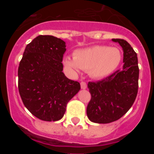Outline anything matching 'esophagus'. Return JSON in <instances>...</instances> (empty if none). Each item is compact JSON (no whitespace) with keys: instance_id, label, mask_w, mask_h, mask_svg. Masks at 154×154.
<instances>
[{"instance_id":"obj_1","label":"esophagus","mask_w":154,"mask_h":154,"mask_svg":"<svg viewBox=\"0 0 154 154\" xmlns=\"http://www.w3.org/2000/svg\"><path fill=\"white\" fill-rule=\"evenodd\" d=\"M80 85H81V88L82 89H86L87 85H86V82H85L82 81L81 82H80Z\"/></svg>"}]
</instances>
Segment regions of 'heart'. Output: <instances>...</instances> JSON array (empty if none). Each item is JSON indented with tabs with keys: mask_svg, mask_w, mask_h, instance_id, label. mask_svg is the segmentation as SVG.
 <instances>
[{
	"mask_svg": "<svg viewBox=\"0 0 154 154\" xmlns=\"http://www.w3.org/2000/svg\"><path fill=\"white\" fill-rule=\"evenodd\" d=\"M122 59L119 48L96 45L74 51L73 58L67 56L63 59L65 67L75 72L79 69L89 71L94 78H103L116 69Z\"/></svg>",
	"mask_w": 154,
	"mask_h": 154,
	"instance_id": "heart-1",
	"label": "heart"
}]
</instances>
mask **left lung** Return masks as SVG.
<instances>
[{
	"mask_svg": "<svg viewBox=\"0 0 154 154\" xmlns=\"http://www.w3.org/2000/svg\"><path fill=\"white\" fill-rule=\"evenodd\" d=\"M123 49L122 69L100 81L89 82L91 99L87 106L89 120L96 123H109L120 119L128 112L138 92L139 66L137 55L123 39H112Z\"/></svg>",
	"mask_w": 154,
	"mask_h": 154,
	"instance_id": "obj_1",
	"label": "left lung"
}]
</instances>
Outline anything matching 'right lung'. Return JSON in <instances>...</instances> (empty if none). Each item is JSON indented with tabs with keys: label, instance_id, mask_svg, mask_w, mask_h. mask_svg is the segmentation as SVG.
Listing matches in <instances>:
<instances>
[{
	"label": "right lung",
	"instance_id": "add662e5",
	"mask_svg": "<svg viewBox=\"0 0 154 154\" xmlns=\"http://www.w3.org/2000/svg\"><path fill=\"white\" fill-rule=\"evenodd\" d=\"M65 47L62 39L39 35L27 45L19 64L20 96L30 112L42 120L62 119L68 103L81 88L62 72Z\"/></svg>",
	"mask_w": 154,
	"mask_h": 154
}]
</instances>
